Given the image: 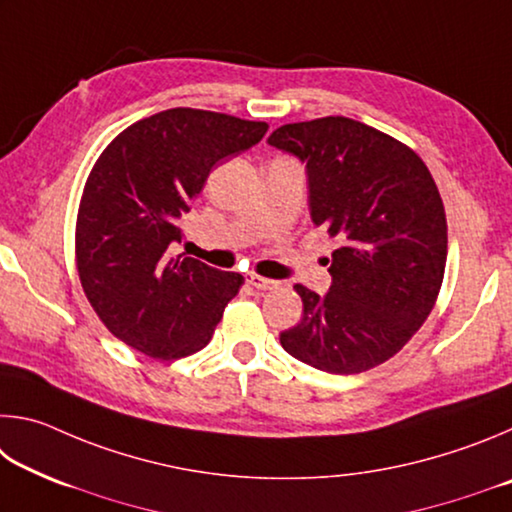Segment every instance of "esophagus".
<instances>
[{
	"label": "esophagus",
	"mask_w": 512,
	"mask_h": 512,
	"mask_svg": "<svg viewBox=\"0 0 512 512\" xmlns=\"http://www.w3.org/2000/svg\"><path fill=\"white\" fill-rule=\"evenodd\" d=\"M246 282L250 284V287L259 289V291L275 289V282H273V280H268V277H262V275H255V273H250V275L246 277Z\"/></svg>",
	"instance_id": "1"
}]
</instances>
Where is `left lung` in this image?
Segmentation results:
<instances>
[{"mask_svg":"<svg viewBox=\"0 0 512 512\" xmlns=\"http://www.w3.org/2000/svg\"><path fill=\"white\" fill-rule=\"evenodd\" d=\"M307 164L311 221L339 239L325 296L296 284L302 318L280 334L298 361L354 375L395 357L436 305L445 205L409 146L348 117L284 124L268 137Z\"/></svg>","mask_w":512,"mask_h":512,"instance_id":"8db88e82","label":"left lung"}]
</instances>
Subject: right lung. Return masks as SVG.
Returning <instances> with one entry per match:
<instances>
[{
  "instance_id": "obj_1",
  "label": "right lung",
  "mask_w": 512,
  "mask_h": 512,
  "mask_svg": "<svg viewBox=\"0 0 512 512\" xmlns=\"http://www.w3.org/2000/svg\"><path fill=\"white\" fill-rule=\"evenodd\" d=\"M266 121L171 108L112 140L83 187L76 268L101 323L153 359L189 357L210 343L244 275L169 257L180 219L216 162L255 146Z\"/></svg>"
}]
</instances>
